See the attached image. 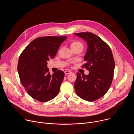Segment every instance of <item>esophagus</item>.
Here are the masks:
<instances>
[{
	"mask_svg": "<svg viewBox=\"0 0 134 134\" xmlns=\"http://www.w3.org/2000/svg\"><path fill=\"white\" fill-rule=\"evenodd\" d=\"M64 72H65V75H67V74H70V73L71 72V71H69V70H65V71H64Z\"/></svg>",
	"mask_w": 134,
	"mask_h": 134,
	"instance_id": "esophagus-1",
	"label": "esophagus"
}]
</instances>
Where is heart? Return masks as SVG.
Instances as JSON below:
<instances>
[{"label": "heart", "mask_w": 134, "mask_h": 134, "mask_svg": "<svg viewBox=\"0 0 134 134\" xmlns=\"http://www.w3.org/2000/svg\"><path fill=\"white\" fill-rule=\"evenodd\" d=\"M70 47L72 51L75 50H80L82 51L83 50L84 45L82 42L76 41L70 43Z\"/></svg>", "instance_id": "heart-1"}]
</instances>
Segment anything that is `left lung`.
<instances>
[{
  "mask_svg": "<svg viewBox=\"0 0 134 134\" xmlns=\"http://www.w3.org/2000/svg\"><path fill=\"white\" fill-rule=\"evenodd\" d=\"M85 40L86 62L82 67L88 70L85 75L77 72L75 92L79 97L92 102L102 98L109 90L113 80L115 64L110 47L98 35L91 32L75 33Z\"/></svg>",
  "mask_w": 134,
  "mask_h": 134,
  "instance_id": "left-lung-1",
  "label": "left lung"
}]
</instances>
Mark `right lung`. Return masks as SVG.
Masks as SVG:
<instances>
[{"label":"right lung","instance_id":"1","mask_svg":"<svg viewBox=\"0 0 134 134\" xmlns=\"http://www.w3.org/2000/svg\"><path fill=\"white\" fill-rule=\"evenodd\" d=\"M67 37L43 36L33 40L18 59L17 70L22 84L30 96L40 102L49 101L58 94L65 74H50L47 62L55 57Z\"/></svg>","mask_w":134,"mask_h":134}]
</instances>
